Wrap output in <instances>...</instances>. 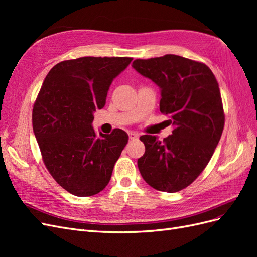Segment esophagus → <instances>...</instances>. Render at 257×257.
<instances>
[{
    "instance_id": "obj_1",
    "label": "esophagus",
    "mask_w": 257,
    "mask_h": 257,
    "mask_svg": "<svg viewBox=\"0 0 257 257\" xmlns=\"http://www.w3.org/2000/svg\"><path fill=\"white\" fill-rule=\"evenodd\" d=\"M128 137H130L131 141H135V139L138 138V135H137L136 133H133V132H130V133H128Z\"/></svg>"
}]
</instances>
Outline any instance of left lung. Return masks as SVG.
<instances>
[{
	"label": "left lung",
	"instance_id": "left-lung-1",
	"mask_svg": "<svg viewBox=\"0 0 257 257\" xmlns=\"http://www.w3.org/2000/svg\"><path fill=\"white\" fill-rule=\"evenodd\" d=\"M133 67L161 88L160 110L175 125L163 142L139 138L146 151L138 169L153 189L179 192L201 174L220 142L225 114L219 83L206 64L176 54L137 59Z\"/></svg>",
	"mask_w": 257,
	"mask_h": 257
}]
</instances>
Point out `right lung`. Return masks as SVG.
<instances>
[{
	"instance_id": "obj_1",
	"label": "right lung",
	"mask_w": 257,
	"mask_h": 257,
	"mask_svg": "<svg viewBox=\"0 0 257 257\" xmlns=\"http://www.w3.org/2000/svg\"><path fill=\"white\" fill-rule=\"evenodd\" d=\"M133 60L127 57H83L54 65L42 84L32 124L42 159L52 178L75 196L87 197L109 182L128 135L92 127L93 112L102 109L112 80Z\"/></svg>"
}]
</instances>
